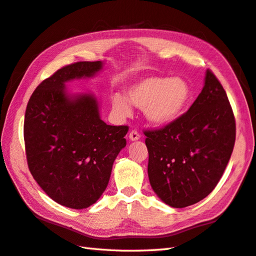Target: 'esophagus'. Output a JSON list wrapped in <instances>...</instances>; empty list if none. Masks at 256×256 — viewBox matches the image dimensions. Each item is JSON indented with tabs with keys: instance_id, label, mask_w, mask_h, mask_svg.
Wrapping results in <instances>:
<instances>
[{
	"instance_id": "34e87169",
	"label": "esophagus",
	"mask_w": 256,
	"mask_h": 256,
	"mask_svg": "<svg viewBox=\"0 0 256 256\" xmlns=\"http://www.w3.org/2000/svg\"><path fill=\"white\" fill-rule=\"evenodd\" d=\"M129 138L132 142H134V140L140 139V134L137 132V130H132L129 134Z\"/></svg>"
}]
</instances>
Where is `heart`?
I'll list each match as a JSON object with an SVG mask.
<instances>
[{
    "mask_svg": "<svg viewBox=\"0 0 256 256\" xmlns=\"http://www.w3.org/2000/svg\"><path fill=\"white\" fill-rule=\"evenodd\" d=\"M191 87L184 78L150 76L127 90L132 105L144 108L146 117L156 124L172 122L184 110L191 99ZM114 110L120 114L130 112L129 104L120 95L112 97Z\"/></svg>",
    "mask_w": 256,
    "mask_h": 256,
    "instance_id": "heart-1",
    "label": "heart"
}]
</instances>
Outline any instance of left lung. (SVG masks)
<instances>
[{"label": "left lung", "mask_w": 256, "mask_h": 256, "mask_svg": "<svg viewBox=\"0 0 256 256\" xmlns=\"http://www.w3.org/2000/svg\"><path fill=\"white\" fill-rule=\"evenodd\" d=\"M236 118L220 80L208 70L189 110L147 129L148 176L166 204L186 208L204 199L220 181L236 144Z\"/></svg>", "instance_id": "8db88e82"}]
</instances>
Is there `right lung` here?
I'll list each match as a JSON object with an SVG mask.
<instances>
[{"label":"right lung","instance_id":"obj_1","mask_svg":"<svg viewBox=\"0 0 256 256\" xmlns=\"http://www.w3.org/2000/svg\"><path fill=\"white\" fill-rule=\"evenodd\" d=\"M102 62L62 67L36 87L26 106L24 142L28 169L50 199L72 208L94 204L106 190L129 127L109 126L96 99H70L65 82L92 76Z\"/></svg>","mask_w":256,"mask_h":256}]
</instances>
